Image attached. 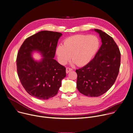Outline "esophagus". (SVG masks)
Wrapping results in <instances>:
<instances>
[{
	"label": "esophagus",
	"mask_w": 133,
	"mask_h": 133,
	"mask_svg": "<svg viewBox=\"0 0 133 133\" xmlns=\"http://www.w3.org/2000/svg\"><path fill=\"white\" fill-rule=\"evenodd\" d=\"M72 70H73L71 68H66V73H69L70 71H71Z\"/></svg>",
	"instance_id": "esophagus-1"
}]
</instances>
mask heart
<instances>
[{"label":"heart","mask_w":133,"mask_h":133,"mask_svg":"<svg viewBox=\"0 0 133 133\" xmlns=\"http://www.w3.org/2000/svg\"><path fill=\"white\" fill-rule=\"evenodd\" d=\"M99 45L98 38L93 36L77 35L69 37L64 40L63 45H58L56 49L58 61L64 65L71 55L72 64L85 65L95 55Z\"/></svg>","instance_id":"b5f03b06"}]
</instances>
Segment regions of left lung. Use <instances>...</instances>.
I'll return each mask as SVG.
<instances>
[{
    "mask_svg": "<svg viewBox=\"0 0 133 133\" xmlns=\"http://www.w3.org/2000/svg\"><path fill=\"white\" fill-rule=\"evenodd\" d=\"M102 44L94 58L76 70V87L81 93L95 97L107 92L115 83L121 65V53L114 39L99 29H94Z\"/></svg>",
    "mask_w": 133,
    "mask_h": 133,
    "instance_id": "left-lung-1",
    "label": "left lung"
}]
</instances>
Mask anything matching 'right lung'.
Listing matches in <instances>:
<instances>
[{
    "mask_svg": "<svg viewBox=\"0 0 133 133\" xmlns=\"http://www.w3.org/2000/svg\"><path fill=\"white\" fill-rule=\"evenodd\" d=\"M61 33L41 31L26 38L20 46L17 57V73L20 81L30 95L40 99L55 96L66 76L65 68L54 58ZM34 51L44 57L35 61Z\"/></svg>",
    "mask_w": 133,
    "mask_h": 133,
    "instance_id": "obj_1",
    "label": "right lung"
}]
</instances>
